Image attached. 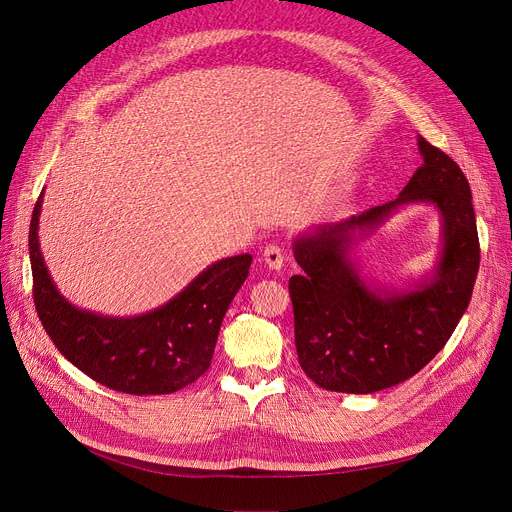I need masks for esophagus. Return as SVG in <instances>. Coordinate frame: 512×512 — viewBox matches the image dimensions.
Instances as JSON below:
<instances>
[{
    "mask_svg": "<svg viewBox=\"0 0 512 512\" xmlns=\"http://www.w3.org/2000/svg\"><path fill=\"white\" fill-rule=\"evenodd\" d=\"M263 259H265V265L270 267V270H282L284 251L278 245H267L263 249Z\"/></svg>",
    "mask_w": 512,
    "mask_h": 512,
    "instance_id": "34e87169",
    "label": "esophagus"
}]
</instances>
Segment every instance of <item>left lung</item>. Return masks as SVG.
<instances>
[{"label":"left lung","mask_w":512,"mask_h":512,"mask_svg":"<svg viewBox=\"0 0 512 512\" xmlns=\"http://www.w3.org/2000/svg\"><path fill=\"white\" fill-rule=\"evenodd\" d=\"M423 164L398 199L340 224L294 238L303 274L288 282L294 344L319 388L371 394L405 382L432 361L469 307L479 272L471 188L454 161L417 139ZM429 202L443 218V253L435 276L415 291H371L347 251L400 204Z\"/></svg>","instance_id":"left-lung-1"}]
</instances>
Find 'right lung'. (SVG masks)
I'll return each instance as SVG.
<instances>
[{
	"mask_svg": "<svg viewBox=\"0 0 512 512\" xmlns=\"http://www.w3.org/2000/svg\"><path fill=\"white\" fill-rule=\"evenodd\" d=\"M41 203L43 193L29 230L33 301L58 351L97 384L126 394H170L199 380L253 257L215 261L172 301L145 315H97L68 303L51 282L37 234Z\"/></svg>",
	"mask_w": 512,
	"mask_h": 512,
	"instance_id": "add662e5",
	"label": "right lung"
}]
</instances>
